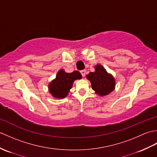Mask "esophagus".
Returning <instances> with one entry per match:
<instances>
[{
    "label": "esophagus",
    "instance_id": "1",
    "mask_svg": "<svg viewBox=\"0 0 157 157\" xmlns=\"http://www.w3.org/2000/svg\"><path fill=\"white\" fill-rule=\"evenodd\" d=\"M80 73H81V74H82V77H84V76H85V75H86V70H82V71H80Z\"/></svg>",
    "mask_w": 157,
    "mask_h": 157
}]
</instances>
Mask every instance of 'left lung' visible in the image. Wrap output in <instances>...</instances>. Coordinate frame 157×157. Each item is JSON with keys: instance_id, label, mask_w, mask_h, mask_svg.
I'll use <instances>...</instances> for the list:
<instances>
[{"instance_id": "obj_1", "label": "left lung", "mask_w": 157, "mask_h": 157, "mask_svg": "<svg viewBox=\"0 0 157 157\" xmlns=\"http://www.w3.org/2000/svg\"><path fill=\"white\" fill-rule=\"evenodd\" d=\"M86 78L91 82V86L96 94L105 96L115 88V79L101 64L95 65V71L89 73Z\"/></svg>"}]
</instances>
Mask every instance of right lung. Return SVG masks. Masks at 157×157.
<instances>
[{
	"instance_id": "1",
	"label": "right lung",
	"mask_w": 157,
	"mask_h": 157,
	"mask_svg": "<svg viewBox=\"0 0 157 157\" xmlns=\"http://www.w3.org/2000/svg\"><path fill=\"white\" fill-rule=\"evenodd\" d=\"M82 78L81 73L78 71L66 73L64 69H60L56 78L48 84L50 94L56 99L67 97L74 81L76 79H80Z\"/></svg>"
}]
</instances>
